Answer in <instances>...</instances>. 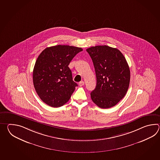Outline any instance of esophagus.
<instances>
[{
    "label": "esophagus",
    "instance_id": "1",
    "mask_svg": "<svg viewBox=\"0 0 160 160\" xmlns=\"http://www.w3.org/2000/svg\"><path fill=\"white\" fill-rule=\"evenodd\" d=\"M84 84H85V82L83 81L80 82L79 83V86H82L84 85Z\"/></svg>",
    "mask_w": 160,
    "mask_h": 160
}]
</instances>
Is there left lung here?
Here are the masks:
<instances>
[{
    "instance_id": "left-lung-1",
    "label": "left lung",
    "mask_w": 160,
    "mask_h": 160,
    "mask_svg": "<svg viewBox=\"0 0 160 160\" xmlns=\"http://www.w3.org/2000/svg\"><path fill=\"white\" fill-rule=\"evenodd\" d=\"M93 62L97 78L95 89L90 93L94 103L101 108L116 105L125 97L130 79L129 67L122 52L108 46L86 49Z\"/></svg>"
}]
</instances>
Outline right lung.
I'll list each match as a JSON object with an SVG mask.
<instances>
[{
    "label": "right lung",
    "mask_w": 160,
    "mask_h": 160,
    "mask_svg": "<svg viewBox=\"0 0 160 160\" xmlns=\"http://www.w3.org/2000/svg\"><path fill=\"white\" fill-rule=\"evenodd\" d=\"M81 48L57 45L45 48L38 56L33 70V83L41 100L58 108L70 98L78 85L72 81L68 66Z\"/></svg>",
    "instance_id": "add662e5"
}]
</instances>
